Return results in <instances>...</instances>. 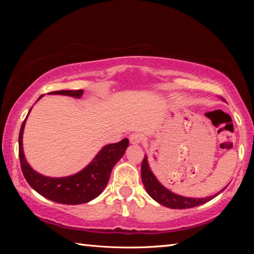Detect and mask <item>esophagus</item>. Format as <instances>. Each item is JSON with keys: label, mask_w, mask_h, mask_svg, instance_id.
I'll use <instances>...</instances> for the list:
<instances>
[{"label": "esophagus", "mask_w": 254, "mask_h": 254, "mask_svg": "<svg viewBox=\"0 0 254 254\" xmlns=\"http://www.w3.org/2000/svg\"><path fill=\"white\" fill-rule=\"evenodd\" d=\"M143 139H144L143 135H142V134H139V133H132L130 135L131 144H139V143L143 142Z\"/></svg>", "instance_id": "1"}]
</instances>
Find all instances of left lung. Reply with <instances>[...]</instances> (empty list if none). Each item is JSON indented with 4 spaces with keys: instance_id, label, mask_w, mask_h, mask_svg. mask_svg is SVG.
<instances>
[{
    "instance_id": "1",
    "label": "left lung",
    "mask_w": 254,
    "mask_h": 254,
    "mask_svg": "<svg viewBox=\"0 0 254 254\" xmlns=\"http://www.w3.org/2000/svg\"><path fill=\"white\" fill-rule=\"evenodd\" d=\"M222 100L225 101L224 98ZM141 176H142V181L143 185L146 189L147 193L149 194V196L153 199H155L156 202H158L159 204L164 205L166 207L169 208H177V209H183V208H192L198 206V205L205 204L206 202L213 199L215 196H217L219 193H222L226 188H224L222 191H219L218 193L215 194V195L212 196H207V197H201V198H196V197H186V196H181L178 195V194L171 192L168 189L165 188L161 183L157 180V178L155 177L153 174V171L150 170L149 165H148V160H147V156H145L142 163V168H141Z\"/></svg>"
}]
</instances>
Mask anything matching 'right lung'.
I'll use <instances>...</instances> for the list:
<instances>
[{"label": "right lung", "instance_id": "right-lung-1", "mask_svg": "<svg viewBox=\"0 0 254 254\" xmlns=\"http://www.w3.org/2000/svg\"><path fill=\"white\" fill-rule=\"evenodd\" d=\"M83 93L84 90L78 89L57 90L48 94L64 95L74 97V98H80ZM42 96L39 97V99ZM28 115H27V117H28ZM27 117L20 127L18 136V153L21 171H23L25 179L29 183V186L40 195L61 204H83L98 196L104 191L108 181H109L112 168L126 153V149L128 146V139L123 138L119 143L106 145L95 156V158L77 174L62 178L47 177L38 174L36 170L32 169L25 158L23 149V133Z\"/></svg>", "mask_w": 254, "mask_h": 254}]
</instances>
